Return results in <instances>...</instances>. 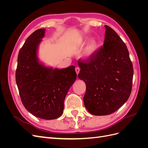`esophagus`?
<instances>
[{
    "label": "esophagus",
    "instance_id": "34e87169",
    "mask_svg": "<svg viewBox=\"0 0 148 148\" xmlns=\"http://www.w3.org/2000/svg\"><path fill=\"white\" fill-rule=\"evenodd\" d=\"M75 71H76V73H77V74L78 75L79 72V67H76Z\"/></svg>",
    "mask_w": 148,
    "mask_h": 148
}]
</instances>
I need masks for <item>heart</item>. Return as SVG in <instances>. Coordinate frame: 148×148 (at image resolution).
I'll return each instance as SVG.
<instances>
[{
  "instance_id": "heart-1",
  "label": "heart",
  "mask_w": 148,
  "mask_h": 148,
  "mask_svg": "<svg viewBox=\"0 0 148 148\" xmlns=\"http://www.w3.org/2000/svg\"><path fill=\"white\" fill-rule=\"evenodd\" d=\"M98 49V43L95 40L89 41L84 49L83 57L85 59L89 60L95 55Z\"/></svg>"
}]
</instances>
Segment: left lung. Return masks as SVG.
<instances>
[{"label":"left lung","mask_w":148,"mask_h":148,"mask_svg":"<svg viewBox=\"0 0 148 148\" xmlns=\"http://www.w3.org/2000/svg\"><path fill=\"white\" fill-rule=\"evenodd\" d=\"M103 47L89 60H78V77L86 84L83 102L89 113L107 115L117 110L130 95L133 68L127 46L105 25Z\"/></svg>","instance_id":"1"}]
</instances>
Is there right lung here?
<instances>
[{
  "label": "right lung",
  "instance_id": "right-lung-1",
  "mask_svg": "<svg viewBox=\"0 0 148 148\" xmlns=\"http://www.w3.org/2000/svg\"><path fill=\"white\" fill-rule=\"evenodd\" d=\"M45 31L39 29L26 39L18 56L15 78L25 109L35 117L52 120L63 114L65 98L77 73L73 65L53 69L39 61L38 48Z\"/></svg>",
  "mask_w": 148,
  "mask_h": 148
}]
</instances>
